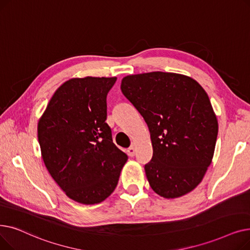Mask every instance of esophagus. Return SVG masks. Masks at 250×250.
I'll use <instances>...</instances> for the list:
<instances>
[{
	"mask_svg": "<svg viewBox=\"0 0 250 250\" xmlns=\"http://www.w3.org/2000/svg\"><path fill=\"white\" fill-rule=\"evenodd\" d=\"M127 153L129 157H134L135 156V147L132 146H130L128 149H127Z\"/></svg>",
	"mask_w": 250,
	"mask_h": 250,
	"instance_id": "34e87169",
	"label": "esophagus"
}]
</instances>
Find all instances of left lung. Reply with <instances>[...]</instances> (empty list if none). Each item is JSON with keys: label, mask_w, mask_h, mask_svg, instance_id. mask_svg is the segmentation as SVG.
<instances>
[{"label": "left lung", "mask_w": 250, "mask_h": 250, "mask_svg": "<svg viewBox=\"0 0 250 250\" xmlns=\"http://www.w3.org/2000/svg\"><path fill=\"white\" fill-rule=\"evenodd\" d=\"M121 89L149 129L153 154L145 170L153 191L165 198L191 191L211 163L218 136L205 89L192 78L160 71L126 76Z\"/></svg>", "instance_id": "1"}]
</instances>
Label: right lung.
Here are the masks:
<instances>
[{
    "label": "right lung",
    "mask_w": 250,
    "mask_h": 250,
    "mask_svg": "<svg viewBox=\"0 0 250 250\" xmlns=\"http://www.w3.org/2000/svg\"><path fill=\"white\" fill-rule=\"evenodd\" d=\"M116 77L66 81L41 118L38 136L45 167L68 197L102 203L114 191L127 154L113 142L105 123L106 96Z\"/></svg>",
    "instance_id": "1"
}]
</instances>
